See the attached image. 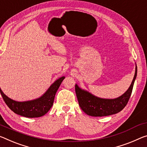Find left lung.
Listing matches in <instances>:
<instances>
[{
    "instance_id": "1",
    "label": "left lung",
    "mask_w": 147,
    "mask_h": 147,
    "mask_svg": "<svg viewBox=\"0 0 147 147\" xmlns=\"http://www.w3.org/2000/svg\"><path fill=\"white\" fill-rule=\"evenodd\" d=\"M137 67L131 85L124 94L115 99H104L97 97L87 90L75 85V92L79 105L88 115L92 116H105L119 113L126 105L131 96L133 87L137 77Z\"/></svg>"
}]
</instances>
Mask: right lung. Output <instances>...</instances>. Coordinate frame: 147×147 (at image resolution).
<instances>
[{
  "label": "right lung",
  "instance_id": "right-lung-1",
  "mask_svg": "<svg viewBox=\"0 0 147 147\" xmlns=\"http://www.w3.org/2000/svg\"><path fill=\"white\" fill-rule=\"evenodd\" d=\"M65 76L55 81L44 94L38 98L26 101H17L6 95L0 88V92L4 102L13 113L27 118H37L44 116L52 108L55 95Z\"/></svg>",
  "mask_w": 147,
  "mask_h": 147
}]
</instances>
